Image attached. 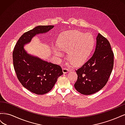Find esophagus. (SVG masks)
Wrapping results in <instances>:
<instances>
[{
	"mask_svg": "<svg viewBox=\"0 0 125 125\" xmlns=\"http://www.w3.org/2000/svg\"><path fill=\"white\" fill-rule=\"evenodd\" d=\"M62 71L64 73H68V72L69 71V69H68L67 68L63 67L62 68Z\"/></svg>",
	"mask_w": 125,
	"mask_h": 125,
	"instance_id": "esophagus-1",
	"label": "esophagus"
}]
</instances>
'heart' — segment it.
Listing matches in <instances>:
<instances>
[{"instance_id": "heart-1", "label": "heart", "mask_w": 125, "mask_h": 125, "mask_svg": "<svg viewBox=\"0 0 125 125\" xmlns=\"http://www.w3.org/2000/svg\"><path fill=\"white\" fill-rule=\"evenodd\" d=\"M94 44L95 39L92 34L84 33L79 31L65 33L58 41L59 48L63 51H68V59L75 65H80L86 61L93 50ZM61 50L54 48L53 51L56 56L62 57L63 54Z\"/></svg>"}]
</instances>
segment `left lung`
<instances>
[{
	"label": "left lung",
	"instance_id": "8db88e82",
	"mask_svg": "<svg viewBox=\"0 0 125 125\" xmlns=\"http://www.w3.org/2000/svg\"><path fill=\"white\" fill-rule=\"evenodd\" d=\"M114 66V53L111 44L99 33L94 54L88 61L75 70L78 75L74 88L84 95H90L101 90L107 82Z\"/></svg>",
	"mask_w": 125,
	"mask_h": 125
}]
</instances>
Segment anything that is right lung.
<instances>
[{
    "label": "right lung",
    "mask_w": 125,
    "mask_h": 125,
    "mask_svg": "<svg viewBox=\"0 0 125 125\" xmlns=\"http://www.w3.org/2000/svg\"><path fill=\"white\" fill-rule=\"evenodd\" d=\"M53 28L54 25H39L24 33L13 51V67L19 81L25 88L38 95L50 92L63 72L60 66L28 54L24 45L36 34L46 33Z\"/></svg>",
    "instance_id": "add662e5"
}]
</instances>
